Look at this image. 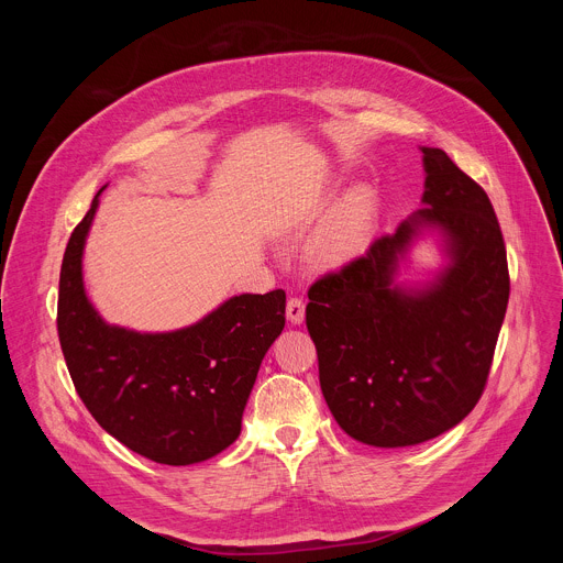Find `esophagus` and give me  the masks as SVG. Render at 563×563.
I'll return each mask as SVG.
<instances>
[{"instance_id": "1", "label": "esophagus", "mask_w": 563, "mask_h": 563, "mask_svg": "<svg viewBox=\"0 0 563 563\" xmlns=\"http://www.w3.org/2000/svg\"><path fill=\"white\" fill-rule=\"evenodd\" d=\"M287 318L291 320L294 325H300V323H302V320H305V302H302V298L291 296V298L287 300Z\"/></svg>"}]
</instances>
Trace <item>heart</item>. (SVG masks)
I'll use <instances>...</instances> for the list:
<instances>
[{
	"mask_svg": "<svg viewBox=\"0 0 563 563\" xmlns=\"http://www.w3.org/2000/svg\"><path fill=\"white\" fill-rule=\"evenodd\" d=\"M374 218V196L369 189H354L330 216L313 240V256L325 265H343L356 258L367 243Z\"/></svg>",
	"mask_w": 563,
	"mask_h": 563,
	"instance_id": "1",
	"label": "heart"
}]
</instances>
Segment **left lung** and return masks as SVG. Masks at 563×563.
Wrapping results in <instances>:
<instances>
[{"label":"left lung","mask_w":563,"mask_h":563,"mask_svg":"<svg viewBox=\"0 0 563 563\" xmlns=\"http://www.w3.org/2000/svg\"><path fill=\"white\" fill-rule=\"evenodd\" d=\"M423 165L426 207L307 291L320 389L336 423L376 448L430 441L472 412L510 296L488 194L443 148L423 146ZM423 225L444 231L453 263L432 288L406 292L390 278Z\"/></svg>","instance_id":"obj_1"}]
</instances>
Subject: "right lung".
<instances>
[{
    "label": "right lung",
    "mask_w": 563,
    "mask_h": 563,
    "mask_svg": "<svg viewBox=\"0 0 563 563\" xmlns=\"http://www.w3.org/2000/svg\"><path fill=\"white\" fill-rule=\"evenodd\" d=\"M98 196L73 229L59 272L57 334L73 385L129 450L165 465L207 461L240 434L258 367L285 328V291L233 296L167 334L107 325L82 283Z\"/></svg>",
    "instance_id": "add662e5"
}]
</instances>
